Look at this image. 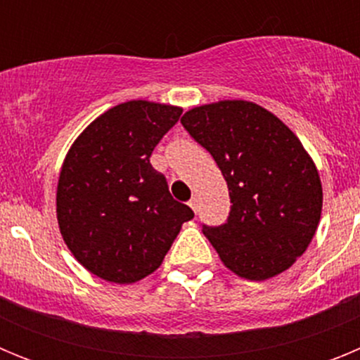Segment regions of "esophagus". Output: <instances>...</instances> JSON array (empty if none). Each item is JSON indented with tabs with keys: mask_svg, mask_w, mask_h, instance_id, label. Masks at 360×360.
I'll return each mask as SVG.
<instances>
[{
	"mask_svg": "<svg viewBox=\"0 0 360 360\" xmlns=\"http://www.w3.org/2000/svg\"><path fill=\"white\" fill-rule=\"evenodd\" d=\"M189 207L193 209V211H195V212H198V209H200V200L196 198V196H195V198H191V200H189Z\"/></svg>",
	"mask_w": 360,
	"mask_h": 360,
	"instance_id": "1",
	"label": "esophagus"
}]
</instances>
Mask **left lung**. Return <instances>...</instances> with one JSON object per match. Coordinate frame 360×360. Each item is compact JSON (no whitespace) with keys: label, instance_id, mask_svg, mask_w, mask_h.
<instances>
[{"label":"left lung","instance_id":"1","mask_svg":"<svg viewBox=\"0 0 360 360\" xmlns=\"http://www.w3.org/2000/svg\"><path fill=\"white\" fill-rule=\"evenodd\" d=\"M182 126L224 174L231 212L203 234L234 274L252 281L294 265L316 234L323 187L297 136L265 108L219 101L193 108Z\"/></svg>","mask_w":360,"mask_h":360}]
</instances>
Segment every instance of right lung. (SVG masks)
Listing matches in <instances>:
<instances>
[{"label":"right lung","instance_id":"obj_1","mask_svg":"<svg viewBox=\"0 0 360 360\" xmlns=\"http://www.w3.org/2000/svg\"><path fill=\"white\" fill-rule=\"evenodd\" d=\"M180 115L176 106L129 101L95 119L70 148L57 184V221L91 274L120 285L146 278L195 216L149 162Z\"/></svg>","mask_w":360,"mask_h":360}]
</instances>
